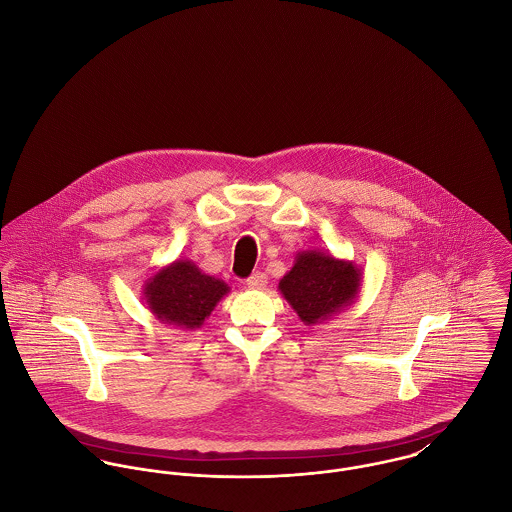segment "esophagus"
Instances as JSON below:
<instances>
[{
    "label": "esophagus",
    "instance_id": "esophagus-1",
    "mask_svg": "<svg viewBox=\"0 0 512 512\" xmlns=\"http://www.w3.org/2000/svg\"><path fill=\"white\" fill-rule=\"evenodd\" d=\"M246 284H248V288H252V290H264V288L268 286V276H266L264 272H256V274H252V276L246 280Z\"/></svg>",
    "mask_w": 512,
    "mask_h": 512
}]
</instances>
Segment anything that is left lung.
<instances>
[{
	"label": "left lung",
	"instance_id": "left-lung-1",
	"mask_svg": "<svg viewBox=\"0 0 512 512\" xmlns=\"http://www.w3.org/2000/svg\"><path fill=\"white\" fill-rule=\"evenodd\" d=\"M363 270L351 260L329 252L301 250L292 270L280 280L278 290L305 325L329 321L359 299Z\"/></svg>",
	"mask_w": 512,
	"mask_h": 512
}]
</instances>
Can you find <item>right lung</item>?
<instances>
[{"label": "right lung", "instance_id": "right-lung-1", "mask_svg": "<svg viewBox=\"0 0 512 512\" xmlns=\"http://www.w3.org/2000/svg\"><path fill=\"white\" fill-rule=\"evenodd\" d=\"M230 288L215 276L201 272L191 260H175L144 284L147 309L161 323L193 331L199 329Z\"/></svg>", "mask_w": 512, "mask_h": 512}]
</instances>
